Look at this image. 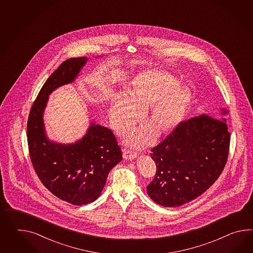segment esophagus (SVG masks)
Returning <instances> with one entry per match:
<instances>
[{"mask_svg": "<svg viewBox=\"0 0 253 253\" xmlns=\"http://www.w3.org/2000/svg\"><path fill=\"white\" fill-rule=\"evenodd\" d=\"M137 156H138V154L132 152V151H129V150H124V158L126 160H134Z\"/></svg>", "mask_w": 253, "mask_h": 253, "instance_id": "obj_1", "label": "esophagus"}]
</instances>
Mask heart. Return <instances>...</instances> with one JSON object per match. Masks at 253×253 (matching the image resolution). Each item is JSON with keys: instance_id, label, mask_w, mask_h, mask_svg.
Segmentation results:
<instances>
[{"instance_id": "obj_1", "label": "heart", "mask_w": 253, "mask_h": 253, "mask_svg": "<svg viewBox=\"0 0 253 253\" xmlns=\"http://www.w3.org/2000/svg\"><path fill=\"white\" fill-rule=\"evenodd\" d=\"M177 84L171 75L160 70H149L141 75L129 96L122 94L111 110V122L118 132L131 128L146 111L145 121L150 126H142L129 135V143L135 146L145 144L153 136V128L157 135L174 129L185 114L190 94Z\"/></svg>"}]
</instances>
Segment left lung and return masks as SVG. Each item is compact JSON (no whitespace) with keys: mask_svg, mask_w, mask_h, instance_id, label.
Masks as SVG:
<instances>
[{"mask_svg":"<svg viewBox=\"0 0 253 253\" xmlns=\"http://www.w3.org/2000/svg\"><path fill=\"white\" fill-rule=\"evenodd\" d=\"M226 109L215 118L200 115L182 122L152 149L156 164L149 197L164 207H179L207 191L221 174L228 160L230 133Z\"/></svg>","mask_w":253,"mask_h":253,"instance_id":"8db88e82","label":"left lung"}]
</instances>
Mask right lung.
<instances>
[{
  "instance_id": "add662e5",
  "label": "right lung",
  "mask_w": 253,
  "mask_h": 253,
  "mask_svg": "<svg viewBox=\"0 0 253 253\" xmlns=\"http://www.w3.org/2000/svg\"><path fill=\"white\" fill-rule=\"evenodd\" d=\"M86 61L83 56L62 63L38 93L27 123L29 154L37 176L53 195L77 206L91 203L100 196L109 172L123 159L113 132L95 123L74 143H56L45 134L43 116L48 96L72 83Z\"/></svg>"
}]
</instances>
